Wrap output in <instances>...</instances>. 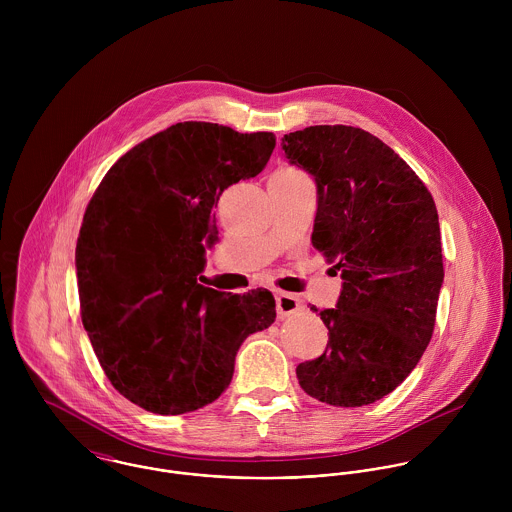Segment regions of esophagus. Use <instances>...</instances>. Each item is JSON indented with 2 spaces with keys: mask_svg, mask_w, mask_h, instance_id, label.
Wrapping results in <instances>:
<instances>
[{
  "mask_svg": "<svg viewBox=\"0 0 512 512\" xmlns=\"http://www.w3.org/2000/svg\"><path fill=\"white\" fill-rule=\"evenodd\" d=\"M276 309H278L280 319L292 317L293 313H297L301 309V299L292 293H276Z\"/></svg>",
  "mask_w": 512,
  "mask_h": 512,
  "instance_id": "obj_1",
  "label": "esophagus"
}]
</instances>
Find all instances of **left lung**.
<instances>
[{
  "label": "left lung",
  "instance_id": "left-lung-1",
  "mask_svg": "<svg viewBox=\"0 0 512 512\" xmlns=\"http://www.w3.org/2000/svg\"><path fill=\"white\" fill-rule=\"evenodd\" d=\"M282 147L315 177L311 242L343 278L337 307L319 311L327 349L295 368L299 386L331 406L372 404L406 380L434 333L443 284L434 197L361 128L309 126Z\"/></svg>",
  "mask_w": 512,
  "mask_h": 512
}]
</instances>
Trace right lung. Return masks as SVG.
Wrapping results in <instances>:
<instances>
[{
  "instance_id": "1",
  "label": "right lung",
  "mask_w": 512,
  "mask_h": 512,
  "mask_svg": "<svg viewBox=\"0 0 512 512\" xmlns=\"http://www.w3.org/2000/svg\"><path fill=\"white\" fill-rule=\"evenodd\" d=\"M272 132L179 122L122 155L94 191L76 242L80 317L112 386L177 416L228 388L242 341L276 321L274 295L197 284L224 189L256 177Z\"/></svg>"
}]
</instances>
